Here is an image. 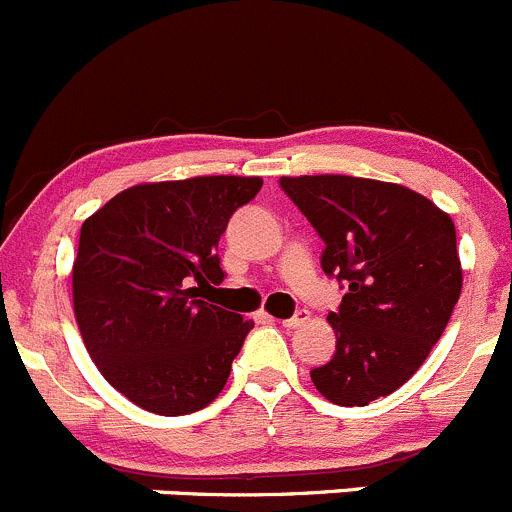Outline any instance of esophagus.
Masks as SVG:
<instances>
[{
  "label": "esophagus",
  "instance_id": "34e87169",
  "mask_svg": "<svg viewBox=\"0 0 512 512\" xmlns=\"http://www.w3.org/2000/svg\"><path fill=\"white\" fill-rule=\"evenodd\" d=\"M308 321V311H296L291 318H283V328H298Z\"/></svg>",
  "mask_w": 512,
  "mask_h": 512
}]
</instances>
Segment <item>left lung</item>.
<instances>
[{"label":"left lung","mask_w":512,"mask_h":512,"mask_svg":"<svg viewBox=\"0 0 512 512\" xmlns=\"http://www.w3.org/2000/svg\"><path fill=\"white\" fill-rule=\"evenodd\" d=\"M281 189L326 244L321 268L343 288L328 313L336 353L313 386L336 406L398 391L443 336L460 271L455 226L416 191L358 176H281Z\"/></svg>","instance_id":"obj_1"}]
</instances>
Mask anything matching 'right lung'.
Segmentation results:
<instances>
[{"label": "right lung", "instance_id": "1", "mask_svg": "<svg viewBox=\"0 0 512 512\" xmlns=\"http://www.w3.org/2000/svg\"><path fill=\"white\" fill-rule=\"evenodd\" d=\"M258 176L139 184L82 224L74 316L101 376L159 416L209 406L254 323L199 298L224 281L219 239ZM211 288V286H209Z\"/></svg>", "mask_w": 512, "mask_h": 512}]
</instances>
